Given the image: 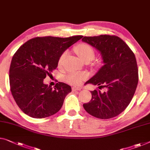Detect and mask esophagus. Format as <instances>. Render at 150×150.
I'll use <instances>...</instances> for the list:
<instances>
[{
  "label": "esophagus",
  "mask_w": 150,
  "mask_h": 150,
  "mask_svg": "<svg viewBox=\"0 0 150 150\" xmlns=\"http://www.w3.org/2000/svg\"><path fill=\"white\" fill-rule=\"evenodd\" d=\"M81 89H82L81 87H76V86L72 87V90L73 91H80Z\"/></svg>",
  "instance_id": "1"
}]
</instances>
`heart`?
Instances as JSON below:
<instances>
[{"label": "heart", "instance_id": "b5f03b06", "mask_svg": "<svg viewBox=\"0 0 150 150\" xmlns=\"http://www.w3.org/2000/svg\"><path fill=\"white\" fill-rule=\"evenodd\" d=\"M75 52L78 57L83 61H90L94 58L95 52L92 47L87 44H82L76 47ZM67 52L62 54L59 60V64L61 65L63 62ZM88 77V75L85 73H73L67 77V81L73 85H79Z\"/></svg>", "mask_w": 150, "mask_h": 150}]
</instances>
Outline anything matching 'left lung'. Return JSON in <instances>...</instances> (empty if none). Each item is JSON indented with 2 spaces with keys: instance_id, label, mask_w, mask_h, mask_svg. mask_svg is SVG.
I'll return each instance as SVG.
<instances>
[{
  "instance_id": "8db88e82",
  "label": "left lung",
  "mask_w": 150,
  "mask_h": 150,
  "mask_svg": "<svg viewBox=\"0 0 150 150\" xmlns=\"http://www.w3.org/2000/svg\"><path fill=\"white\" fill-rule=\"evenodd\" d=\"M82 42L100 52L103 66L86 84L106 88V91H90L91 99L83 108L93 117L108 119L125 110L132 100L138 83V69L133 52L115 35L83 37Z\"/></svg>"
}]
</instances>
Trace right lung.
I'll list each match as a JSON object with an SVG mask.
<instances>
[{"label":"right lung","mask_w":150,"mask_h":150,"mask_svg":"<svg viewBox=\"0 0 150 150\" xmlns=\"http://www.w3.org/2000/svg\"><path fill=\"white\" fill-rule=\"evenodd\" d=\"M82 38H35L20 46L13 55L9 70L11 91L18 106L27 115L46 118L61 108L71 87L59 82L52 88L44 79L57 67L62 54Z\"/></svg>","instance_id":"1"}]
</instances>
